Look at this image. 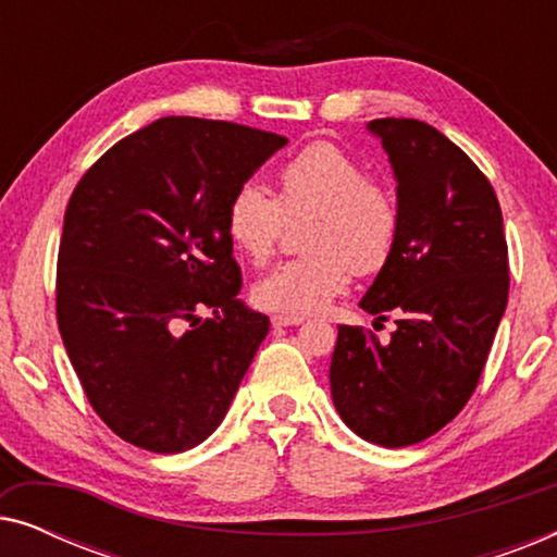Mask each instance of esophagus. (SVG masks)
Listing matches in <instances>:
<instances>
[{"label": "esophagus", "mask_w": 557, "mask_h": 557, "mask_svg": "<svg viewBox=\"0 0 557 557\" xmlns=\"http://www.w3.org/2000/svg\"><path fill=\"white\" fill-rule=\"evenodd\" d=\"M271 322H273V326H296V324H301L304 319L292 317V314H273Z\"/></svg>", "instance_id": "esophagus-1"}]
</instances>
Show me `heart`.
<instances>
[{
    "mask_svg": "<svg viewBox=\"0 0 557 557\" xmlns=\"http://www.w3.org/2000/svg\"><path fill=\"white\" fill-rule=\"evenodd\" d=\"M278 200L256 182L231 195L225 227L235 248L256 265L276 253L286 218L309 215V256L273 269L253 288L256 301L292 317L317 314L345 294L357 273H375L398 240V202L391 187L364 177L362 164L332 141H314L276 172Z\"/></svg>",
    "mask_w": 557,
    "mask_h": 557,
    "instance_id": "b5f03b06",
    "label": "heart"
}]
</instances>
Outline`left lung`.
Wrapping results in <instances>:
<instances>
[{"mask_svg":"<svg viewBox=\"0 0 557 557\" xmlns=\"http://www.w3.org/2000/svg\"><path fill=\"white\" fill-rule=\"evenodd\" d=\"M398 180V240L360 307L393 311L391 342L339 324L330 385L342 421L403 448L451 423L476 391L507 309L509 258L499 200L484 172L438 128L375 119Z\"/></svg>","mask_w":557,"mask_h":557,"instance_id":"1","label":"left lung"}]
</instances>
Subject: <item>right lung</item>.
Returning a JSON list of instances; mask_svg holds the SVG:
<instances>
[{
	"label": "right lung",
	"instance_id": "1",
	"mask_svg": "<svg viewBox=\"0 0 557 557\" xmlns=\"http://www.w3.org/2000/svg\"><path fill=\"white\" fill-rule=\"evenodd\" d=\"M278 134L164 116L113 144L75 185L55 314L83 393L128 444L180 454L227 413L269 317L238 301L231 195Z\"/></svg>",
	"mask_w": 557,
	"mask_h": 557
}]
</instances>
